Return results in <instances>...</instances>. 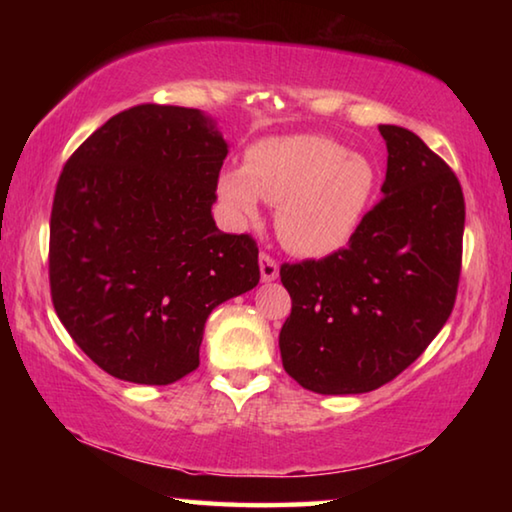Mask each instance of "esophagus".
Returning <instances> with one entry per match:
<instances>
[{
  "label": "esophagus",
  "mask_w": 512,
  "mask_h": 512,
  "mask_svg": "<svg viewBox=\"0 0 512 512\" xmlns=\"http://www.w3.org/2000/svg\"><path fill=\"white\" fill-rule=\"evenodd\" d=\"M259 271H262V280L264 282H273L280 275V264L277 259L268 253H259Z\"/></svg>",
  "instance_id": "esophagus-1"
}]
</instances>
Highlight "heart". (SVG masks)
Instances as JSON below:
<instances>
[{
    "label": "heart",
    "instance_id": "b5f03b06",
    "mask_svg": "<svg viewBox=\"0 0 512 512\" xmlns=\"http://www.w3.org/2000/svg\"><path fill=\"white\" fill-rule=\"evenodd\" d=\"M375 164L320 135L266 140L250 149L246 167L221 173L219 194L239 219H255L259 201L277 205L282 244L305 257L345 248L377 198Z\"/></svg>",
    "mask_w": 512,
    "mask_h": 512
}]
</instances>
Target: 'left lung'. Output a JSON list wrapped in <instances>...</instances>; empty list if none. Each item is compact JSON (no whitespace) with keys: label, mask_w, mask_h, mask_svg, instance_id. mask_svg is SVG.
<instances>
[{"label":"left lung","mask_w":512,"mask_h":512,"mask_svg":"<svg viewBox=\"0 0 512 512\" xmlns=\"http://www.w3.org/2000/svg\"><path fill=\"white\" fill-rule=\"evenodd\" d=\"M384 198L345 248L280 266L291 314L282 366L320 395H357L393 381L452 314L463 262L465 198L456 173L418 135L379 126Z\"/></svg>","instance_id":"left-lung-1"}]
</instances>
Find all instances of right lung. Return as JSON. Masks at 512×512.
Here are the masks:
<instances>
[{
    "label": "right lung",
    "instance_id": "obj_1",
    "mask_svg": "<svg viewBox=\"0 0 512 512\" xmlns=\"http://www.w3.org/2000/svg\"><path fill=\"white\" fill-rule=\"evenodd\" d=\"M225 155L203 112L140 103L97 128L60 171L51 302L108 375L183 379L198 368L212 309L257 287V241L212 219Z\"/></svg>",
    "mask_w": 512,
    "mask_h": 512
}]
</instances>
